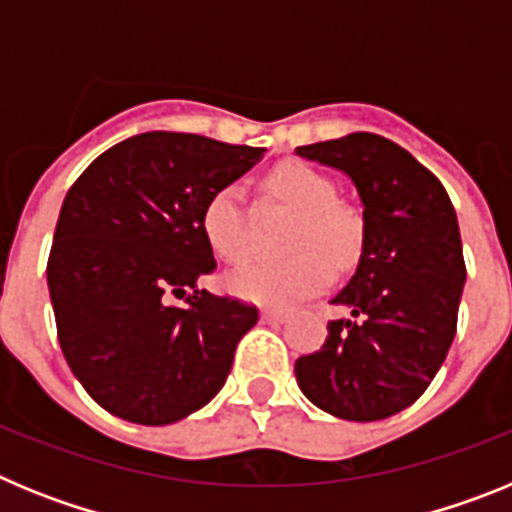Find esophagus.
Returning <instances> with one entry per match:
<instances>
[{
	"mask_svg": "<svg viewBox=\"0 0 512 512\" xmlns=\"http://www.w3.org/2000/svg\"><path fill=\"white\" fill-rule=\"evenodd\" d=\"M264 323H284L287 320V310H264L261 312Z\"/></svg>",
	"mask_w": 512,
	"mask_h": 512,
	"instance_id": "34e87169",
	"label": "esophagus"
}]
</instances>
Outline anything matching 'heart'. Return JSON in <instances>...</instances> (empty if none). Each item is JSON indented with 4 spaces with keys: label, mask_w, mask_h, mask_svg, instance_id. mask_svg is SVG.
I'll return each instance as SVG.
<instances>
[{
    "label": "heart",
    "mask_w": 512,
    "mask_h": 512,
    "mask_svg": "<svg viewBox=\"0 0 512 512\" xmlns=\"http://www.w3.org/2000/svg\"><path fill=\"white\" fill-rule=\"evenodd\" d=\"M264 197L297 210L284 259H256L228 274L233 295L259 305H287L328 284L330 264L343 269L361 253V220L341 205L336 184L312 166L287 161L271 169ZM205 241L223 261H241L251 248L253 212L238 184L217 187L200 217ZM331 261L328 262L327 259Z\"/></svg>",
    "instance_id": "obj_1"
}]
</instances>
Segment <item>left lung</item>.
<instances>
[{
  "mask_svg": "<svg viewBox=\"0 0 512 512\" xmlns=\"http://www.w3.org/2000/svg\"><path fill=\"white\" fill-rule=\"evenodd\" d=\"M338 169L364 207L354 277L330 305L320 351L295 361L302 395L325 413L369 423L410 408L449 354L467 282L456 212L431 171L374 133L297 148Z\"/></svg>",
  "mask_w": 512,
  "mask_h": 512,
  "instance_id": "8db88e82",
  "label": "left lung"
}]
</instances>
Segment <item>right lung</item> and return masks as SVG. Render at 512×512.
Returning a JSON list of instances; mask_svg holds the SVG:
<instances>
[{"label": "right lung", "instance_id": "right-lung-1", "mask_svg": "<svg viewBox=\"0 0 512 512\" xmlns=\"http://www.w3.org/2000/svg\"><path fill=\"white\" fill-rule=\"evenodd\" d=\"M264 153L153 130L94 158L69 189L48 289L63 356L107 413L169 425L225 384L259 310L197 287L217 266L200 217L207 197Z\"/></svg>", "mask_w": 512, "mask_h": 512}]
</instances>
